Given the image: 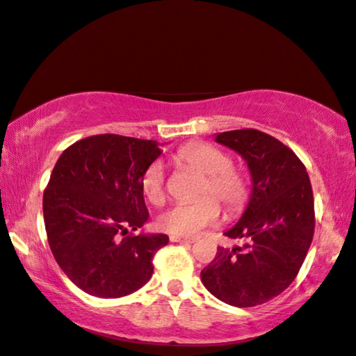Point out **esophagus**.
I'll use <instances>...</instances> for the list:
<instances>
[{
	"label": "esophagus",
	"instance_id": "34e87169",
	"mask_svg": "<svg viewBox=\"0 0 356 356\" xmlns=\"http://www.w3.org/2000/svg\"><path fill=\"white\" fill-rule=\"evenodd\" d=\"M195 238H186V236H170V242H191L193 243Z\"/></svg>",
	"mask_w": 356,
	"mask_h": 356
}]
</instances>
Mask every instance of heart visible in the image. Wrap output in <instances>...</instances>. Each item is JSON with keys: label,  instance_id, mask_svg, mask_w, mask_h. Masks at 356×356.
<instances>
[{"label": "heart", "instance_id": "1", "mask_svg": "<svg viewBox=\"0 0 356 356\" xmlns=\"http://www.w3.org/2000/svg\"><path fill=\"white\" fill-rule=\"evenodd\" d=\"M175 161L183 169L202 175L198 196H213L228 213H239L250 196V186L245 173L232 165V158L222 149L205 143H193L179 149ZM141 192L154 205L165 200L164 169L152 163L141 175ZM220 209L216 201L202 198L193 204H179L164 211L158 219L161 230L175 236H196L204 228L219 222Z\"/></svg>", "mask_w": 356, "mask_h": 356}]
</instances>
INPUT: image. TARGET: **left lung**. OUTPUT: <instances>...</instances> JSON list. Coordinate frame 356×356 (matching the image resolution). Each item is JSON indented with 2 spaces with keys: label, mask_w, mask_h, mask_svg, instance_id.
I'll list each match as a JSON object with an SVG mask.
<instances>
[{
  "label": "left lung",
  "mask_w": 356,
  "mask_h": 356,
  "mask_svg": "<svg viewBox=\"0 0 356 356\" xmlns=\"http://www.w3.org/2000/svg\"><path fill=\"white\" fill-rule=\"evenodd\" d=\"M215 140L247 163L251 192L238 222L224 232L227 238L245 241L243 247H218L201 280L227 305H262L291 285L311 247V181L298 156L265 132L227 131Z\"/></svg>",
  "instance_id": "8db88e82"
}]
</instances>
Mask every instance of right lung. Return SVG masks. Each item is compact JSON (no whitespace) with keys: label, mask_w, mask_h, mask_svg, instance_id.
Returning <instances> with one entry per match:
<instances>
[{"label":"right lung","mask_w":356,"mask_h":356,"mask_svg":"<svg viewBox=\"0 0 356 356\" xmlns=\"http://www.w3.org/2000/svg\"><path fill=\"white\" fill-rule=\"evenodd\" d=\"M160 155L155 141L102 134L56 161L42 201L47 238L60 270L86 294L118 298L152 277V257L169 236L120 234L147 222L140 181Z\"/></svg>","instance_id":"1"}]
</instances>
